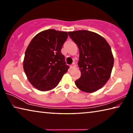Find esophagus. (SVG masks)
<instances>
[{"instance_id": "1", "label": "esophagus", "mask_w": 133, "mask_h": 133, "mask_svg": "<svg viewBox=\"0 0 133 133\" xmlns=\"http://www.w3.org/2000/svg\"><path fill=\"white\" fill-rule=\"evenodd\" d=\"M76 67V65L75 64V63H73L70 66V68L71 69H74V68H75Z\"/></svg>"}]
</instances>
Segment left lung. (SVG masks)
Listing matches in <instances>:
<instances>
[{
    "label": "left lung",
    "mask_w": 133,
    "mask_h": 133,
    "mask_svg": "<svg viewBox=\"0 0 133 133\" xmlns=\"http://www.w3.org/2000/svg\"><path fill=\"white\" fill-rule=\"evenodd\" d=\"M70 37L79 49L78 65L81 76L75 81L78 89L93 93L109 80L114 64L111 47L104 37L93 31H69Z\"/></svg>",
    "instance_id": "8db88e82"
}]
</instances>
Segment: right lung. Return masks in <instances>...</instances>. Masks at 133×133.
Instances as JSON below:
<instances>
[{"mask_svg": "<svg viewBox=\"0 0 133 133\" xmlns=\"http://www.w3.org/2000/svg\"><path fill=\"white\" fill-rule=\"evenodd\" d=\"M67 37L66 31L48 29L37 34L28 45L23 69L29 82L39 90L55 88L68 70L61 53Z\"/></svg>", "mask_w": 133, "mask_h": 133, "instance_id": "add662e5", "label": "right lung"}]
</instances>
